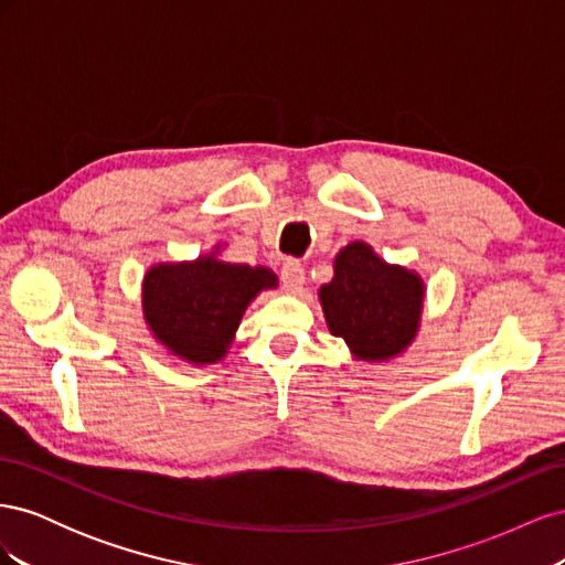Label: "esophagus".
<instances>
[{
  "instance_id": "34e87169",
  "label": "esophagus",
  "mask_w": 565,
  "mask_h": 565,
  "mask_svg": "<svg viewBox=\"0 0 565 565\" xmlns=\"http://www.w3.org/2000/svg\"><path fill=\"white\" fill-rule=\"evenodd\" d=\"M280 273H282V282L287 287V292L297 295L303 287V266L297 259H285Z\"/></svg>"
}]
</instances>
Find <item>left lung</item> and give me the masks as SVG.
<instances>
[{"label":"left lung","mask_w":565,"mask_h":565,"mask_svg":"<svg viewBox=\"0 0 565 565\" xmlns=\"http://www.w3.org/2000/svg\"><path fill=\"white\" fill-rule=\"evenodd\" d=\"M324 322L358 361L382 363L417 337L424 282L415 270L386 264L355 241L334 256V278L320 287Z\"/></svg>","instance_id":"8db88e82"}]
</instances>
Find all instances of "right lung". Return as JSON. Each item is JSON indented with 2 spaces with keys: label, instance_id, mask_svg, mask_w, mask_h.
<instances>
[{
  "label": "right lung",
  "instance_id": "1",
  "mask_svg": "<svg viewBox=\"0 0 565 565\" xmlns=\"http://www.w3.org/2000/svg\"><path fill=\"white\" fill-rule=\"evenodd\" d=\"M273 287L278 278L270 268L218 262L216 252L158 264L143 278V318L169 353L212 365L228 353L249 301Z\"/></svg>",
  "mask_w": 565,
  "mask_h": 565
}]
</instances>
